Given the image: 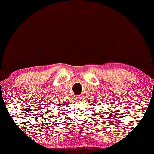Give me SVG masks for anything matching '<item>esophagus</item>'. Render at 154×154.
<instances>
[{"mask_svg": "<svg viewBox=\"0 0 154 154\" xmlns=\"http://www.w3.org/2000/svg\"><path fill=\"white\" fill-rule=\"evenodd\" d=\"M81 99V97L80 95H77L76 97H75V99H76V100H77V101H79Z\"/></svg>", "mask_w": 154, "mask_h": 154, "instance_id": "obj_1", "label": "esophagus"}]
</instances>
